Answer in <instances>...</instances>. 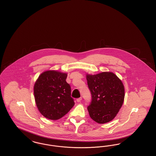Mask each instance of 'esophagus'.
<instances>
[{"label":"esophagus","mask_w":156,"mask_h":156,"mask_svg":"<svg viewBox=\"0 0 156 156\" xmlns=\"http://www.w3.org/2000/svg\"><path fill=\"white\" fill-rule=\"evenodd\" d=\"M81 101L82 97H80V98H77V99H76V102H80Z\"/></svg>","instance_id":"esophagus-1"}]
</instances>
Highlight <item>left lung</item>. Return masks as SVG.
Masks as SVG:
<instances>
[{
	"label": "left lung",
	"instance_id": "8db88e82",
	"mask_svg": "<svg viewBox=\"0 0 156 156\" xmlns=\"http://www.w3.org/2000/svg\"><path fill=\"white\" fill-rule=\"evenodd\" d=\"M92 101L87 109L90 118L100 124L115 118L125 98V88L119 78L111 72L87 74Z\"/></svg>",
	"mask_w": 156,
	"mask_h": 156
}]
</instances>
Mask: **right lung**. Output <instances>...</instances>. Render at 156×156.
<instances>
[{"instance_id": "right-lung-1", "label": "right lung", "mask_w": 156, "mask_h": 156, "mask_svg": "<svg viewBox=\"0 0 156 156\" xmlns=\"http://www.w3.org/2000/svg\"><path fill=\"white\" fill-rule=\"evenodd\" d=\"M67 77V74L54 70L45 71L38 76L34 86V95L37 108L45 118L60 119L74 106Z\"/></svg>"}]
</instances>
